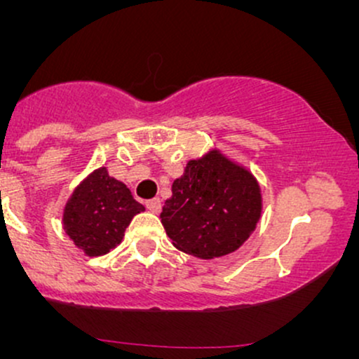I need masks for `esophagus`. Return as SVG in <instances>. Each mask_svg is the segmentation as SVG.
Segmentation results:
<instances>
[{"mask_svg": "<svg viewBox=\"0 0 359 359\" xmlns=\"http://www.w3.org/2000/svg\"><path fill=\"white\" fill-rule=\"evenodd\" d=\"M145 205H147V209H148V211H150V212H154V214H158L160 211H162V201H160L158 197H155V199H150V201H147Z\"/></svg>", "mask_w": 359, "mask_h": 359, "instance_id": "esophagus-1", "label": "esophagus"}]
</instances>
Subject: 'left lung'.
Returning a JSON list of instances; mask_svg holds the SVG:
<instances>
[{
	"instance_id": "8db88e82",
	"label": "left lung",
	"mask_w": 359,
	"mask_h": 359,
	"mask_svg": "<svg viewBox=\"0 0 359 359\" xmlns=\"http://www.w3.org/2000/svg\"><path fill=\"white\" fill-rule=\"evenodd\" d=\"M262 189L246 167L212 148L189 160L172 184L160 221L172 245L196 258L233 253L262 217Z\"/></svg>"
}]
</instances>
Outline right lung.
<instances>
[{
  "mask_svg": "<svg viewBox=\"0 0 359 359\" xmlns=\"http://www.w3.org/2000/svg\"><path fill=\"white\" fill-rule=\"evenodd\" d=\"M145 211L131 191L108 174L93 170L74 189L62 214L64 231L86 257H101L121 243L131 219Z\"/></svg>",
  "mask_w": 359,
  "mask_h": 359,
  "instance_id": "right-lung-1",
  "label": "right lung"
}]
</instances>
